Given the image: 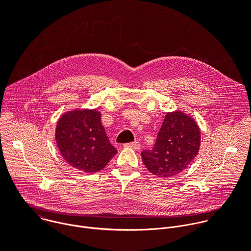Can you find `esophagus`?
Listing matches in <instances>:
<instances>
[{
    "instance_id": "esophagus-1",
    "label": "esophagus",
    "mask_w": 251,
    "mask_h": 251,
    "mask_svg": "<svg viewBox=\"0 0 251 251\" xmlns=\"http://www.w3.org/2000/svg\"><path fill=\"white\" fill-rule=\"evenodd\" d=\"M124 147L131 148V149H134V150H139L140 149V144H139V142L135 141V142H132V143H128V144H125Z\"/></svg>"
}]
</instances>
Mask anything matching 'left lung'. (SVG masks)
<instances>
[{
	"instance_id": "1",
	"label": "left lung",
	"mask_w": 251,
	"mask_h": 251,
	"mask_svg": "<svg viewBox=\"0 0 251 251\" xmlns=\"http://www.w3.org/2000/svg\"><path fill=\"white\" fill-rule=\"evenodd\" d=\"M201 146V130L196 120L181 110L168 112L152 150L141 153L149 172L160 177L182 173L193 162Z\"/></svg>"
}]
</instances>
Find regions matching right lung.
<instances>
[{"label":"right lung","instance_id":"1","mask_svg":"<svg viewBox=\"0 0 251 251\" xmlns=\"http://www.w3.org/2000/svg\"><path fill=\"white\" fill-rule=\"evenodd\" d=\"M57 148L69 166L84 173L102 170L116 155L96 109L65 112L55 128Z\"/></svg>","mask_w":251,"mask_h":251}]
</instances>
